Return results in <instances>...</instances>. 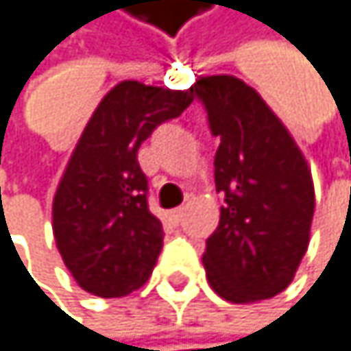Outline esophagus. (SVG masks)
Listing matches in <instances>:
<instances>
[{
  "mask_svg": "<svg viewBox=\"0 0 351 351\" xmlns=\"http://www.w3.org/2000/svg\"><path fill=\"white\" fill-rule=\"evenodd\" d=\"M183 214H185V208H177V210H172V212H170V220H172L174 224H181V220H183Z\"/></svg>",
  "mask_w": 351,
  "mask_h": 351,
  "instance_id": "34e87169",
  "label": "esophagus"
}]
</instances>
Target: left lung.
<instances>
[{
	"instance_id": "8db88e82",
	"label": "left lung",
	"mask_w": 351,
	"mask_h": 351,
	"mask_svg": "<svg viewBox=\"0 0 351 351\" xmlns=\"http://www.w3.org/2000/svg\"><path fill=\"white\" fill-rule=\"evenodd\" d=\"M191 95L204 106L216 191L224 193L204 266L212 289L247 304L281 293L308 250L314 187L295 141L264 99L227 74L199 79Z\"/></svg>"
}]
</instances>
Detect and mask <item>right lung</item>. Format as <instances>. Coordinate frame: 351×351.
I'll use <instances>...</instances> for the list:
<instances>
[{
	"mask_svg": "<svg viewBox=\"0 0 351 351\" xmlns=\"http://www.w3.org/2000/svg\"><path fill=\"white\" fill-rule=\"evenodd\" d=\"M191 101V91L124 81L87 122L53 197L58 250L85 291L122 298L149 279L164 231L149 212L137 152Z\"/></svg>",
	"mask_w": 351,
	"mask_h": 351,
	"instance_id": "add662e5",
	"label": "right lung"
}]
</instances>
